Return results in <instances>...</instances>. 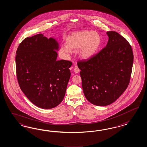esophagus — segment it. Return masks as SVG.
<instances>
[{
    "mask_svg": "<svg viewBox=\"0 0 147 147\" xmlns=\"http://www.w3.org/2000/svg\"><path fill=\"white\" fill-rule=\"evenodd\" d=\"M74 71H75L76 74H78L80 72V69L77 65H75V67H74Z\"/></svg>",
    "mask_w": 147,
    "mask_h": 147,
    "instance_id": "34e87169",
    "label": "esophagus"
}]
</instances>
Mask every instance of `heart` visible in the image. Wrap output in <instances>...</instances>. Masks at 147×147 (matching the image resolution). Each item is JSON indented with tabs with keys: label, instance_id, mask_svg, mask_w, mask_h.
Segmentation results:
<instances>
[{
	"label": "heart",
	"instance_id": "b5f03b06",
	"mask_svg": "<svg viewBox=\"0 0 147 147\" xmlns=\"http://www.w3.org/2000/svg\"><path fill=\"white\" fill-rule=\"evenodd\" d=\"M101 43L100 35L96 31L80 30L70 34L65 40V45L61 48L64 53L70 54L78 51L79 56L83 59H91L96 54Z\"/></svg>",
	"mask_w": 147,
	"mask_h": 147
}]
</instances>
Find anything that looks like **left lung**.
<instances>
[{
	"instance_id": "1",
	"label": "left lung",
	"mask_w": 147,
	"mask_h": 147,
	"mask_svg": "<svg viewBox=\"0 0 147 147\" xmlns=\"http://www.w3.org/2000/svg\"><path fill=\"white\" fill-rule=\"evenodd\" d=\"M106 33L109 41L105 48L91 59L77 62L85 96L100 106L113 103L127 88L134 59L125 38L114 31Z\"/></svg>"
}]
</instances>
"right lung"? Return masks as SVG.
<instances>
[{"label": "right lung", "instance_id": "obj_1", "mask_svg": "<svg viewBox=\"0 0 147 147\" xmlns=\"http://www.w3.org/2000/svg\"><path fill=\"white\" fill-rule=\"evenodd\" d=\"M59 43L38 34L20 43L16 56L20 88L33 104L43 109L59 105L65 96L71 62L57 60Z\"/></svg>", "mask_w": 147, "mask_h": 147}]
</instances>
